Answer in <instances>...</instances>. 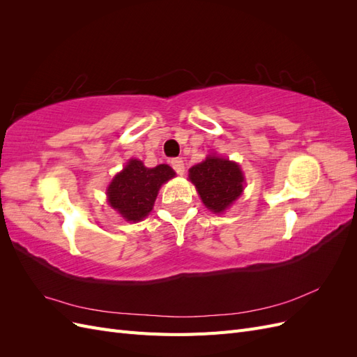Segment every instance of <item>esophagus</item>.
<instances>
[{"label":"esophagus","mask_w":357,"mask_h":357,"mask_svg":"<svg viewBox=\"0 0 357 357\" xmlns=\"http://www.w3.org/2000/svg\"><path fill=\"white\" fill-rule=\"evenodd\" d=\"M171 167L174 168V171L177 172L178 176H183L185 174V162H183L181 158H174L171 160Z\"/></svg>","instance_id":"esophagus-1"}]
</instances>
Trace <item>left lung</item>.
<instances>
[{"mask_svg": "<svg viewBox=\"0 0 357 357\" xmlns=\"http://www.w3.org/2000/svg\"><path fill=\"white\" fill-rule=\"evenodd\" d=\"M189 180L195 185L205 207L219 214L228 210L244 190V174L236 162L208 155L189 169Z\"/></svg>", "mask_w": 357, "mask_h": 357, "instance_id": "left-lung-1", "label": "left lung"}]
</instances>
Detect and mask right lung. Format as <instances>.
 <instances>
[{
    "label": "right lung",
    "mask_w": 357,
    "mask_h": 357,
    "mask_svg": "<svg viewBox=\"0 0 357 357\" xmlns=\"http://www.w3.org/2000/svg\"><path fill=\"white\" fill-rule=\"evenodd\" d=\"M176 177L169 165L147 168L142 160L129 159L107 188V201L126 222L143 220L153 210L160 186Z\"/></svg>",
    "instance_id": "right-lung-1"
}]
</instances>
